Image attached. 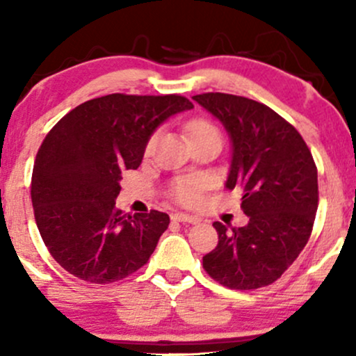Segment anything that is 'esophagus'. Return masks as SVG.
I'll return each mask as SVG.
<instances>
[{
  "mask_svg": "<svg viewBox=\"0 0 356 356\" xmlns=\"http://www.w3.org/2000/svg\"><path fill=\"white\" fill-rule=\"evenodd\" d=\"M172 220H175V222H189V224H197V222H199V218H195V216L184 214V212H175V214H172Z\"/></svg>",
  "mask_w": 356,
  "mask_h": 356,
  "instance_id": "obj_1",
  "label": "esophagus"
}]
</instances>
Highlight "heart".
Instances as JSON below:
<instances>
[{
	"instance_id": "obj_1",
	"label": "heart",
	"mask_w": 356,
	"mask_h": 356,
	"mask_svg": "<svg viewBox=\"0 0 356 356\" xmlns=\"http://www.w3.org/2000/svg\"><path fill=\"white\" fill-rule=\"evenodd\" d=\"M189 134H191V137L194 138V137L204 136V134H219V132H218V129L211 124V122L194 120V122H191V125H189ZM155 138L157 137L154 136L149 140V144H147V152H150V150H152V147L155 144ZM201 186L202 184L199 181H181V182H177V186H175L174 194H175V197H177L179 202L194 204V202H197V199H199V191H201Z\"/></svg>"
}]
</instances>
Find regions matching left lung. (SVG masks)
Masks as SVG:
<instances>
[{
    "label": "left lung",
    "mask_w": 356,
    "mask_h": 356,
    "mask_svg": "<svg viewBox=\"0 0 356 356\" xmlns=\"http://www.w3.org/2000/svg\"><path fill=\"white\" fill-rule=\"evenodd\" d=\"M192 100L218 118L231 142L224 187L243 192V227L212 226L219 243L202 257L211 277L231 289L275 283L300 256L318 209V172L303 137L275 110L229 93Z\"/></svg>",
    "instance_id": "1"
}]
</instances>
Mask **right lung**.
Returning a JSON list of instances; mask_svg holds the SVG:
<instances>
[{"label": "right lung", "mask_w": 356, "mask_h": 356, "mask_svg": "<svg viewBox=\"0 0 356 356\" xmlns=\"http://www.w3.org/2000/svg\"><path fill=\"white\" fill-rule=\"evenodd\" d=\"M191 108L181 95L112 93L79 105L48 132L35 159L31 202L44 246L65 271L105 284L149 261L170 219L117 209L120 174L140 165L159 127Z\"/></svg>", "instance_id": "obj_1"}]
</instances>
